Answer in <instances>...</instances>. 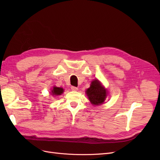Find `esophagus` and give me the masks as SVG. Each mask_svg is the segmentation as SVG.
<instances>
[{"label": "esophagus", "mask_w": 160, "mask_h": 160, "mask_svg": "<svg viewBox=\"0 0 160 160\" xmlns=\"http://www.w3.org/2000/svg\"><path fill=\"white\" fill-rule=\"evenodd\" d=\"M71 89L72 91H77V90H78V88H77V87H75V86H71Z\"/></svg>", "instance_id": "34e87169"}]
</instances>
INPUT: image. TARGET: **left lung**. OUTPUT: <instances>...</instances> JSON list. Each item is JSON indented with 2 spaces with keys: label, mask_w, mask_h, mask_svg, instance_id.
Listing matches in <instances>:
<instances>
[{
  "label": "left lung",
  "mask_w": 160,
  "mask_h": 160,
  "mask_svg": "<svg viewBox=\"0 0 160 160\" xmlns=\"http://www.w3.org/2000/svg\"><path fill=\"white\" fill-rule=\"evenodd\" d=\"M86 94L88 95L92 104L95 105H101L105 100L107 91L103 88L98 80L95 79L91 82L90 88L86 91Z\"/></svg>",
  "instance_id": "obj_1"
}]
</instances>
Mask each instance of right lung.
<instances>
[{
  "label": "right lung",
  "mask_w": 160,
  "mask_h": 160,
  "mask_svg": "<svg viewBox=\"0 0 160 160\" xmlns=\"http://www.w3.org/2000/svg\"><path fill=\"white\" fill-rule=\"evenodd\" d=\"M52 93L53 95H59L63 93V89L61 88H56L54 87L52 90Z\"/></svg>",
  "instance_id": "obj_1"
}]
</instances>
